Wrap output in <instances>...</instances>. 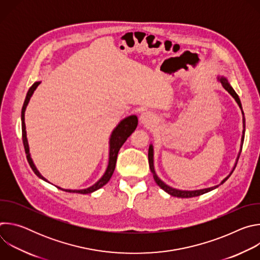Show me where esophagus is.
<instances>
[{
  "label": "esophagus",
  "mask_w": 260,
  "mask_h": 260,
  "mask_svg": "<svg viewBox=\"0 0 260 260\" xmlns=\"http://www.w3.org/2000/svg\"><path fill=\"white\" fill-rule=\"evenodd\" d=\"M155 116L149 112V111H146V112H143L140 116V121L144 125H150L152 122H154Z\"/></svg>",
  "instance_id": "1"
}]
</instances>
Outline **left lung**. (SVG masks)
Listing matches in <instances>:
<instances>
[{"mask_svg": "<svg viewBox=\"0 0 260 260\" xmlns=\"http://www.w3.org/2000/svg\"><path fill=\"white\" fill-rule=\"evenodd\" d=\"M217 80L222 84V86H223V88L235 99V101L237 102V104L239 105V107L241 108L242 110V114H243V135H242V139H241V149H240V152L238 154V157H237V160H236V164L233 168V170L231 171V173L222 180L220 182V184L218 185H215V186H212V187H209V188H203V189H197V190H181V189H177V188H174L172 186H170V185L166 184L162 180H160V178L157 176L156 172H155V169H154V150H153V145L150 144L149 145V150H148V160H149V167H150V171L151 173L153 174V178H154V181L156 182V184L158 185V186L165 190L167 193H169L170 196L172 197H176V198H181V199H188V198H194V197H199V196H202L204 193H207L209 191H212L214 189H216L217 187H219V185L223 184L230 177L231 175L233 174L236 166H237V162L239 160V157H240V154H241V151H242V147H243V143H244V137H245V118H244V112H243V108H242V104H241V101H240V98L239 95L236 93L235 89L232 87V85L230 84L229 80L226 77L224 76H217Z\"/></svg>", "mask_w": 260, "mask_h": 260, "instance_id": "8db88e82", "label": "left lung"}]
</instances>
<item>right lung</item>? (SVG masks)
<instances>
[{"instance_id":"obj_1","label":"right lung","mask_w":260,"mask_h":260,"mask_svg":"<svg viewBox=\"0 0 260 260\" xmlns=\"http://www.w3.org/2000/svg\"><path fill=\"white\" fill-rule=\"evenodd\" d=\"M41 83V81L35 82L28 89L23 106H22V110H21V125H22V141H23V146H24V150L26 153V158L27 161L31 168V170L34 171V173L38 176L39 178H41L42 180L47 181V179H45L40 172L38 171V169L36 168L31 157H30V153H29V147H28V142H27V138H26V131H25V122H24V113H25V109L28 105V102L34 93V91L36 90V88L39 86V84ZM138 125V117L136 115H129L125 118H123L117 125L116 127L112 131V134L110 136L109 139V160H108V166L107 169L104 173V175L93 184L91 186L87 187V188H83V189H63L61 187L56 186L57 188L67 191V192H73V193H80V194H87V193H91L94 192L95 190L100 189L101 187H103L105 184H107L110 180V178L112 177L114 170H115V166H116V160H117V155L119 152V149L121 148V146L124 144V142L127 140V138L135 132L136 127Z\"/></svg>"}]
</instances>
